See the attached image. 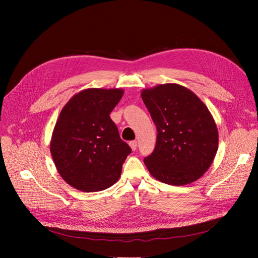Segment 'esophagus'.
Wrapping results in <instances>:
<instances>
[{"label":"esophagus","instance_id":"34e87169","mask_svg":"<svg viewBox=\"0 0 258 258\" xmlns=\"http://www.w3.org/2000/svg\"><path fill=\"white\" fill-rule=\"evenodd\" d=\"M130 146H131V148H132V151H136L137 150V141L136 140H134V141H131L130 142Z\"/></svg>","mask_w":258,"mask_h":258}]
</instances>
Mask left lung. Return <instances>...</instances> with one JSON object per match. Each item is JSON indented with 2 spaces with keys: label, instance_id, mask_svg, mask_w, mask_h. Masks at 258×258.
<instances>
[{
  "label": "left lung",
  "instance_id": "left-lung-1",
  "mask_svg": "<svg viewBox=\"0 0 258 258\" xmlns=\"http://www.w3.org/2000/svg\"><path fill=\"white\" fill-rule=\"evenodd\" d=\"M141 97L158 133L154 152L144 158L148 171L174 186L200 179L219 147L218 127L208 107L192 91L177 84L144 89Z\"/></svg>",
  "mask_w": 258,
  "mask_h": 258
}]
</instances>
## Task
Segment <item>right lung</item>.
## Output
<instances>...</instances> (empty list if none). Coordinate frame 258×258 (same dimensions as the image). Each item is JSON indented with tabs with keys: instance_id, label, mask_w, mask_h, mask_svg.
Segmentation results:
<instances>
[{
	"instance_id": "1",
	"label": "right lung",
	"mask_w": 258,
	"mask_h": 258,
	"mask_svg": "<svg viewBox=\"0 0 258 258\" xmlns=\"http://www.w3.org/2000/svg\"><path fill=\"white\" fill-rule=\"evenodd\" d=\"M123 93L122 89H86L62 107L50 152L60 177L78 190H104L120 178L132 150L120 139L110 114Z\"/></svg>"
}]
</instances>
